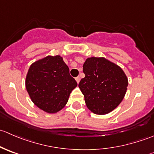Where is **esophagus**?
<instances>
[{
  "label": "esophagus",
  "mask_w": 154,
  "mask_h": 154,
  "mask_svg": "<svg viewBox=\"0 0 154 154\" xmlns=\"http://www.w3.org/2000/svg\"><path fill=\"white\" fill-rule=\"evenodd\" d=\"M75 80H76V81H77V83H80V77H76V78H75Z\"/></svg>",
  "instance_id": "obj_1"
}]
</instances>
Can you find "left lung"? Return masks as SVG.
<instances>
[{
    "mask_svg": "<svg viewBox=\"0 0 154 154\" xmlns=\"http://www.w3.org/2000/svg\"><path fill=\"white\" fill-rule=\"evenodd\" d=\"M85 77L78 86L88 109L97 115L114 110L125 97L128 80L122 68L104 57H90L83 64Z\"/></svg>",
    "mask_w": 154,
    "mask_h": 154,
    "instance_id": "1",
    "label": "left lung"
}]
</instances>
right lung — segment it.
<instances>
[{
	"label": "right lung",
	"instance_id": "right-lung-1",
	"mask_svg": "<svg viewBox=\"0 0 154 154\" xmlns=\"http://www.w3.org/2000/svg\"><path fill=\"white\" fill-rule=\"evenodd\" d=\"M25 86L34 104L48 113L60 111L77 83L60 56H48L29 67Z\"/></svg>",
	"mask_w": 154,
	"mask_h": 154
}]
</instances>
